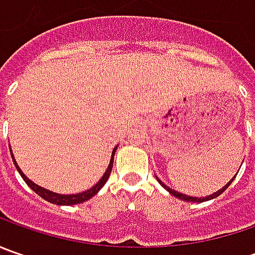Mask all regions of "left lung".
<instances>
[{
  "instance_id": "left-lung-1",
  "label": "left lung",
  "mask_w": 255,
  "mask_h": 255,
  "mask_svg": "<svg viewBox=\"0 0 255 255\" xmlns=\"http://www.w3.org/2000/svg\"><path fill=\"white\" fill-rule=\"evenodd\" d=\"M239 170H240V169H239ZM237 173H239V171H237ZM236 176H237V174H236ZM236 176H234V177H233V179H231V180L229 181V183H227L226 186H223L220 190H217L216 193L210 194V196H206V197H193V196H187V194H183V193H179V191H176V190H173V189H170L169 186H166V184H164V183H163V181L160 180V179H159L157 176H156V179H157V181H159V183L162 184V187H164V189L169 191L170 194H173L174 197H177V199H180V200H184V201H191V203H201V201H207V200H211V199H216V197H219V196H220L223 191L227 190V187H229L231 183H233V180L236 179Z\"/></svg>"
}]
</instances>
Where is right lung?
I'll use <instances>...</instances> for the list:
<instances>
[{
    "label": "right lung",
    "mask_w": 255,
    "mask_h": 255,
    "mask_svg": "<svg viewBox=\"0 0 255 255\" xmlns=\"http://www.w3.org/2000/svg\"><path fill=\"white\" fill-rule=\"evenodd\" d=\"M116 149H118V146L113 149L112 156H111V162H109V166H108V169L106 171L103 173V176L101 177V180L98 181L95 186H92L91 189H88V190L81 191V193H76V194H59V193H55V191L48 190V189H44V187H41V186H38L36 183H34L32 180H29L26 176L24 174V171L19 169V166H18V163L15 160L14 154H12V150H11V156H12V160H14L15 167H16V170L18 173L21 174V177L24 179V181L32 189V190L38 194V196H41L44 200L49 201V203H52V204H58V206H72V204H79V203H84V201L89 200L91 197H93L98 191L102 189L103 186H105V183L108 181L109 179V176H111V171H112L113 167V157H115V152H116Z\"/></svg>",
    "instance_id": "right-lung-1"
}]
</instances>
